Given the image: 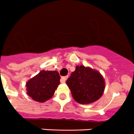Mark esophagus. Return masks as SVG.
Listing matches in <instances>:
<instances>
[{"label":"esophagus","instance_id":"obj_1","mask_svg":"<svg viewBox=\"0 0 134 134\" xmlns=\"http://www.w3.org/2000/svg\"><path fill=\"white\" fill-rule=\"evenodd\" d=\"M67 78H68V76H64V77H62V78H61V83H62V84H64V83H65L66 82V80H67Z\"/></svg>","mask_w":134,"mask_h":134}]
</instances>
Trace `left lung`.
<instances>
[{
    "label": "left lung",
    "mask_w": 134,
    "mask_h": 134,
    "mask_svg": "<svg viewBox=\"0 0 134 134\" xmlns=\"http://www.w3.org/2000/svg\"><path fill=\"white\" fill-rule=\"evenodd\" d=\"M73 99L82 104L95 102L102 97L105 81L97 70L83 65L76 66L75 70L66 81Z\"/></svg>",
    "instance_id": "8db88e82"
}]
</instances>
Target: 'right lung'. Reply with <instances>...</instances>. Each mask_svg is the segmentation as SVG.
<instances>
[{
	"mask_svg": "<svg viewBox=\"0 0 134 134\" xmlns=\"http://www.w3.org/2000/svg\"><path fill=\"white\" fill-rule=\"evenodd\" d=\"M59 84L57 71L43 70L26 82L27 94L35 101L44 102L53 96Z\"/></svg>",
	"mask_w": 134,
	"mask_h": 134,
	"instance_id": "1",
	"label": "right lung"
}]
</instances>
